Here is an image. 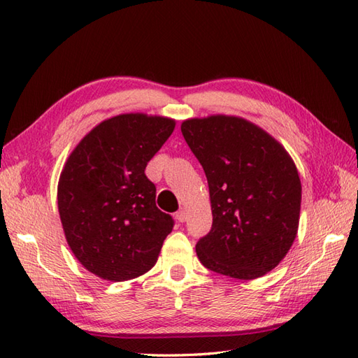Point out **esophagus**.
I'll list each match as a JSON object with an SVG mask.
<instances>
[{
    "label": "esophagus",
    "mask_w": 358,
    "mask_h": 358,
    "mask_svg": "<svg viewBox=\"0 0 358 358\" xmlns=\"http://www.w3.org/2000/svg\"><path fill=\"white\" fill-rule=\"evenodd\" d=\"M186 217H187V215H186V210H183V209H180V210L177 212V214H175V218H177L180 223L186 222Z\"/></svg>",
    "instance_id": "34e87169"
}]
</instances>
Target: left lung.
<instances>
[{"instance_id": "left-lung-1", "label": "left lung", "mask_w": 358, "mask_h": 358, "mask_svg": "<svg viewBox=\"0 0 358 358\" xmlns=\"http://www.w3.org/2000/svg\"><path fill=\"white\" fill-rule=\"evenodd\" d=\"M209 185L212 227L195 246L204 268L254 280L283 260L299 231L301 183L291 155L240 117L181 123Z\"/></svg>"}]
</instances>
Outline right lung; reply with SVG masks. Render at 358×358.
<instances>
[{
    "label": "right lung",
    "mask_w": 358,
    "mask_h": 358,
    "mask_svg": "<svg viewBox=\"0 0 358 358\" xmlns=\"http://www.w3.org/2000/svg\"><path fill=\"white\" fill-rule=\"evenodd\" d=\"M175 121L146 113L104 120L67 158L58 181V210L73 255L96 277L124 281L158 260L173 220L155 204L146 177Z\"/></svg>",
    "instance_id": "right-lung-1"
}]
</instances>
